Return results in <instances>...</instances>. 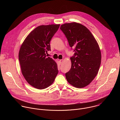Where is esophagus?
I'll return each mask as SVG.
<instances>
[{"mask_svg": "<svg viewBox=\"0 0 120 120\" xmlns=\"http://www.w3.org/2000/svg\"><path fill=\"white\" fill-rule=\"evenodd\" d=\"M63 61V60H60L59 62H60V64H62V63Z\"/></svg>", "mask_w": 120, "mask_h": 120, "instance_id": "obj_1", "label": "esophagus"}]
</instances>
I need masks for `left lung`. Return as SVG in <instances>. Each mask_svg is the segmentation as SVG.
I'll return each instance as SVG.
<instances>
[{
	"mask_svg": "<svg viewBox=\"0 0 120 120\" xmlns=\"http://www.w3.org/2000/svg\"><path fill=\"white\" fill-rule=\"evenodd\" d=\"M70 47H75L74 56L70 58L71 68L66 73L69 83L81 88L89 85L97 76L101 62L99 45L90 31L76 22L61 25Z\"/></svg>",
	"mask_w": 120,
	"mask_h": 120,
	"instance_id": "obj_1",
	"label": "left lung"
}]
</instances>
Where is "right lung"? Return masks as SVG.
<instances>
[{
    "mask_svg": "<svg viewBox=\"0 0 120 120\" xmlns=\"http://www.w3.org/2000/svg\"><path fill=\"white\" fill-rule=\"evenodd\" d=\"M60 24L40 25L26 37L18 54L21 71L27 82L38 89L51 85L58 74L57 63L46 57L50 51V41Z\"/></svg>",
    "mask_w": 120,
    "mask_h": 120,
    "instance_id": "obj_1",
    "label": "right lung"
}]
</instances>
